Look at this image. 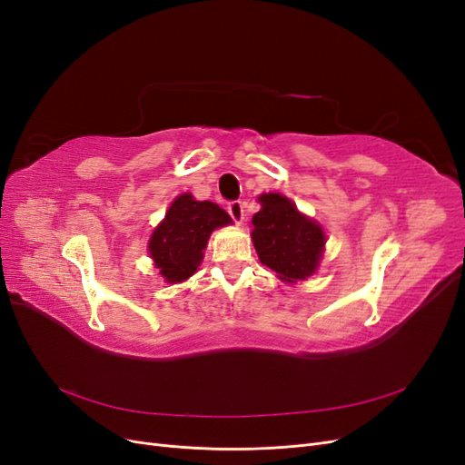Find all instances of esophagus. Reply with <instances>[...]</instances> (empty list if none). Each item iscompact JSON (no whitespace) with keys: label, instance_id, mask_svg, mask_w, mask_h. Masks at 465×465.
<instances>
[{"label":"esophagus","instance_id":"esophagus-1","mask_svg":"<svg viewBox=\"0 0 465 465\" xmlns=\"http://www.w3.org/2000/svg\"><path fill=\"white\" fill-rule=\"evenodd\" d=\"M229 215L234 223L241 224L244 221V202H232L229 203Z\"/></svg>","mask_w":465,"mask_h":465}]
</instances>
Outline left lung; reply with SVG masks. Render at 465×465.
<instances>
[{
	"mask_svg": "<svg viewBox=\"0 0 465 465\" xmlns=\"http://www.w3.org/2000/svg\"><path fill=\"white\" fill-rule=\"evenodd\" d=\"M258 202L262 209L252 217V242L260 262L287 283L311 277L326 244L320 224L281 193H262Z\"/></svg>",
	"mask_w": 465,
	"mask_h": 465,
	"instance_id": "1",
	"label": "left lung"
}]
</instances>
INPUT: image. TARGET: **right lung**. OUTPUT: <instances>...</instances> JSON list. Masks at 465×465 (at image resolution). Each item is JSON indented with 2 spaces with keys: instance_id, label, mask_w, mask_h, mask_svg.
<instances>
[{
  "instance_id": "obj_1",
  "label": "right lung",
  "mask_w": 465,
  "mask_h": 465,
  "mask_svg": "<svg viewBox=\"0 0 465 465\" xmlns=\"http://www.w3.org/2000/svg\"><path fill=\"white\" fill-rule=\"evenodd\" d=\"M229 223L232 219L217 203L198 202L192 193L178 195L147 246L166 283H180L198 272L211 232Z\"/></svg>"
}]
</instances>
